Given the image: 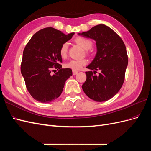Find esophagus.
Masks as SVG:
<instances>
[{
  "label": "esophagus",
  "instance_id": "34e87169",
  "mask_svg": "<svg viewBox=\"0 0 151 151\" xmlns=\"http://www.w3.org/2000/svg\"><path fill=\"white\" fill-rule=\"evenodd\" d=\"M72 73H73V75L74 76H75V75H76L77 73H78V71H77V70H72Z\"/></svg>",
  "mask_w": 151,
  "mask_h": 151
}]
</instances>
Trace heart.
<instances>
[{"label": "heart", "instance_id": "b5f03b06", "mask_svg": "<svg viewBox=\"0 0 151 151\" xmlns=\"http://www.w3.org/2000/svg\"><path fill=\"white\" fill-rule=\"evenodd\" d=\"M76 42L79 44L80 46L83 47L84 50H88L90 49L93 46V43L91 41L84 37H78L76 39ZM68 43L65 42L63 43L60 49V54L62 57L65 58L67 55L68 52ZM88 63L86 59H73L70 60L65 63V67L71 68L74 70H78L83 66L86 65Z\"/></svg>", "mask_w": 151, "mask_h": 151}]
</instances>
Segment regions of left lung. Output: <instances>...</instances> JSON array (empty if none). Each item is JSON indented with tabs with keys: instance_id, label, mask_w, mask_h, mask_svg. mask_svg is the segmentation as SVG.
Returning <instances> with one entry per match:
<instances>
[{
	"instance_id": "1",
	"label": "left lung",
	"mask_w": 151,
	"mask_h": 151,
	"mask_svg": "<svg viewBox=\"0 0 151 151\" xmlns=\"http://www.w3.org/2000/svg\"><path fill=\"white\" fill-rule=\"evenodd\" d=\"M78 35L95 40L97 48L94 60L87 67L90 71L86 72L87 78L82 88L94 101H106L120 91L124 82L128 65L125 45L115 31L104 24ZM94 73L96 70L101 72L96 76Z\"/></svg>"
}]
</instances>
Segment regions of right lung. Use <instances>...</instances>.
I'll return each mask as SVG.
<instances>
[{
  "label": "right lung",
  "mask_w": 151,
  "mask_h": 151,
  "mask_svg": "<svg viewBox=\"0 0 151 151\" xmlns=\"http://www.w3.org/2000/svg\"><path fill=\"white\" fill-rule=\"evenodd\" d=\"M74 35H66L53 28H46L36 32L26 45L21 72L27 89L36 101L47 103L56 99L72 75L70 68H62L60 49ZM54 68L58 72L52 75Z\"/></svg>",
  "instance_id": "1"
}]
</instances>
